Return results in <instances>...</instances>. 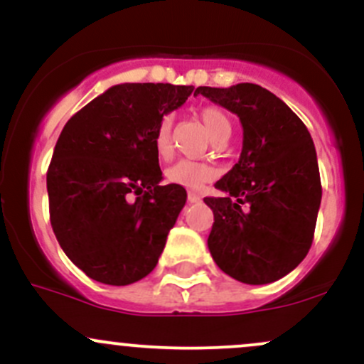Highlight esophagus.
I'll use <instances>...</instances> for the list:
<instances>
[{
	"mask_svg": "<svg viewBox=\"0 0 364 364\" xmlns=\"http://www.w3.org/2000/svg\"><path fill=\"white\" fill-rule=\"evenodd\" d=\"M202 200V197L198 193H195V191H188V202L190 203H197V202H200Z\"/></svg>",
	"mask_w": 364,
	"mask_h": 364,
	"instance_id": "34e87169",
	"label": "esophagus"
}]
</instances>
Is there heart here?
<instances>
[{"instance_id":"b5f03b06","label":"heart","mask_w":364,"mask_h":364,"mask_svg":"<svg viewBox=\"0 0 364 364\" xmlns=\"http://www.w3.org/2000/svg\"><path fill=\"white\" fill-rule=\"evenodd\" d=\"M200 119L214 139H219L231 133V124L228 121V117L214 107H205L200 112ZM171 126H173L171 115H162L157 127H155L154 149L161 157H167L171 154ZM164 174H166L167 181L173 183V185L185 186V188H200L205 183L213 181L218 173L207 162L181 159V161L171 164Z\"/></svg>"}]
</instances>
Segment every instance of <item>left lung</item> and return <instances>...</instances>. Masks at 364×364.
Masks as SVG:
<instances>
[{"mask_svg":"<svg viewBox=\"0 0 364 364\" xmlns=\"http://www.w3.org/2000/svg\"><path fill=\"white\" fill-rule=\"evenodd\" d=\"M240 117L243 146L233 169L215 183L210 255L231 278L249 285L277 282L311 249L321 203L316 150L304 122L277 95L252 82L200 86Z\"/></svg>","mask_w":364,"mask_h":364,"instance_id":"obj_1","label":"left lung"}]
</instances>
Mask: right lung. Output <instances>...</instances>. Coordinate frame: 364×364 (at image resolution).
<instances>
[{
	"label": "right lung",
	"mask_w": 364,
	"mask_h": 364,
	"mask_svg": "<svg viewBox=\"0 0 364 364\" xmlns=\"http://www.w3.org/2000/svg\"><path fill=\"white\" fill-rule=\"evenodd\" d=\"M193 86L124 82L63 126L46 174L50 221L67 257L105 285L154 271L186 190L161 186L154 133Z\"/></svg>",
	"instance_id": "right-lung-1"
}]
</instances>
